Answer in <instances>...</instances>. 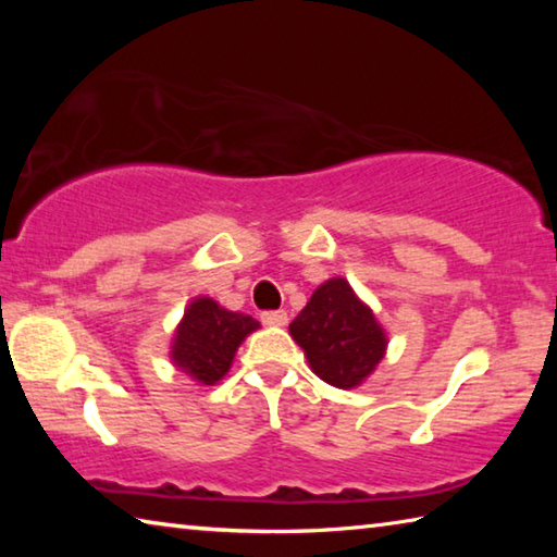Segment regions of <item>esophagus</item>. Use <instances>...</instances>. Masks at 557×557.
<instances>
[{"label": "esophagus", "instance_id": "esophagus-1", "mask_svg": "<svg viewBox=\"0 0 557 557\" xmlns=\"http://www.w3.org/2000/svg\"><path fill=\"white\" fill-rule=\"evenodd\" d=\"M262 324L268 326H285L287 324V312H282V309H277V312H262Z\"/></svg>", "mask_w": 557, "mask_h": 557}]
</instances>
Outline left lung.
<instances>
[{
  "label": "left lung",
  "instance_id": "obj_1",
  "mask_svg": "<svg viewBox=\"0 0 557 557\" xmlns=\"http://www.w3.org/2000/svg\"><path fill=\"white\" fill-rule=\"evenodd\" d=\"M289 334L305 351L309 369L334 388H358L383 361L388 336L373 309L344 277L314 289L307 307L289 324Z\"/></svg>",
  "mask_w": 557,
  "mask_h": 557
}]
</instances>
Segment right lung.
<instances>
[{"label":"right lung","instance_id":"1","mask_svg":"<svg viewBox=\"0 0 557 557\" xmlns=\"http://www.w3.org/2000/svg\"><path fill=\"white\" fill-rule=\"evenodd\" d=\"M258 329L250 314L231 312L211 297H194L174 329L169 358L191 381L215 385L231 371L238 346Z\"/></svg>","mask_w":557,"mask_h":557}]
</instances>
